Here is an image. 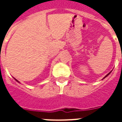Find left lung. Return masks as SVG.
<instances>
[{
	"instance_id": "1",
	"label": "left lung",
	"mask_w": 122,
	"mask_h": 122,
	"mask_svg": "<svg viewBox=\"0 0 122 122\" xmlns=\"http://www.w3.org/2000/svg\"><path fill=\"white\" fill-rule=\"evenodd\" d=\"M111 72H112V71H110V72H109V73H108V74H107V75H106V76H105V77H104V78H102V80H103V79H105V78H106V77H107V76H108V75H109V74H110V73H111Z\"/></svg>"
}]
</instances>
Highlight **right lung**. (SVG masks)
Wrapping results in <instances>:
<instances>
[{"label":"right lung","instance_id":"obj_1","mask_svg":"<svg viewBox=\"0 0 122 122\" xmlns=\"http://www.w3.org/2000/svg\"><path fill=\"white\" fill-rule=\"evenodd\" d=\"M14 79H15V80H16V81H17V82H18V83H20V82H19V81H18V80H17V79H15V78H14Z\"/></svg>","mask_w":122,"mask_h":122}]
</instances>
